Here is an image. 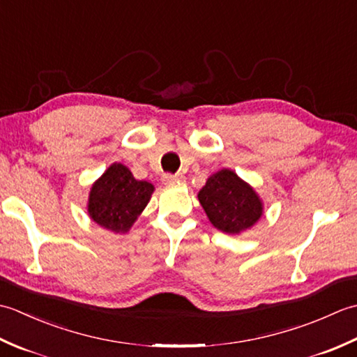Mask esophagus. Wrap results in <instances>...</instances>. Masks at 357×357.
I'll return each mask as SVG.
<instances>
[{
  "mask_svg": "<svg viewBox=\"0 0 357 357\" xmlns=\"http://www.w3.org/2000/svg\"><path fill=\"white\" fill-rule=\"evenodd\" d=\"M185 176L183 173H176V174H172V173H165L162 176V183L164 184H179V183H184Z\"/></svg>",
  "mask_w": 357,
  "mask_h": 357,
  "instance_id": "1",
  "label": "esophagus"
}]
</instances>
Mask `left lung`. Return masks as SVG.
Returning a JSON list of instances; mask_svg holds the SVG:
<instances>
[{"label": "left lung", "mask_w": 357, "mask_h": 357, "mask_svg": "<svg viewBox=\"0 0 357 357\" xmlns=\"http://www.w3.org/2000/svg\"><path fill=\"white\" fill-rule=\"evenodd\" d=\"M198 199L210 222L224 233L247 230L262 215V204L253 188L227 169L208 178Z\"/></svg>", "instance_id": "1"}]
</instances>
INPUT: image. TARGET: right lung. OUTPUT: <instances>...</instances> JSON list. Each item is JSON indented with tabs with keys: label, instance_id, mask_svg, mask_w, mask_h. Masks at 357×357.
Returning <instances> with one entry per match:
<instances>
[{
	"label": "right lung",
	"instance_id": "right-lung-1",
	"mask_svg": "<svg viewBox=\"0 0 357 357\" xmlns=\"http://www.w3.org/2000/svg\"><path fill=\"white\" fill-rule=\"evenodd\" d=\"M153 185L133 178L123 164L110 165L96 181L89 196V215L115 233H126L147 206Z\"/></svg>",
	"mask_w": 357,
	"mask_h": 357
}]
</instances>
